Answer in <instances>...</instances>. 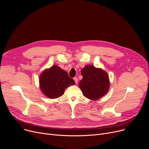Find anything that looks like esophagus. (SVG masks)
Masks as SVG:
<instances>
[{
    "label": "esophagus",
    "instance_id": "34e87169",
    "mask_svg": "<svg viewBox=\"0 0 149 149\" xmlns=\"http://www.w3.org/2000/svg\"><path fill=\"white\" fill-rule=\"evenodd\" d=\"M74 81L75 82V83H78V78L77 77H74Z\"/></svg>",
    "mask_w": 149,
    "mask_h": 149
}]
</instances>
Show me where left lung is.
I'll use <instances>...</instances> for the list:
<instances>
[{
    "instance_id": "1",
    "label": "left lung",
    "mask_w": 149,
    "mask_h": 149,
    "mask_svg": "<svg viewBox=\"0 0 149 149\" xmlns=\"http://www.w3.org/2000/svg\"><path fill=\"white\" fill-rule=\"evenodd\" d=\"M81 74L83 79L79 83V87L85 97L96 100L107 92L109 76L103 70L87 65L81 69Z\"/></svg>"
}]
</instances>
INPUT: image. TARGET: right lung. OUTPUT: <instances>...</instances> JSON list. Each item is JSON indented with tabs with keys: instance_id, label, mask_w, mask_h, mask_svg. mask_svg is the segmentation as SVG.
Wrapping results in <instances>:
<instances>
[{
	"instance_id": "add662e5",
	"label": "right lung",
	"mask_w": 149,
	"mask_h": 149,
	"mask_svg": "<svg viewBox=\"0 0 149 149\" xmlns=\"http://www.w3.org/2000/svg\"><path fill=\"white\" fill-rule=\"evenodd\" d=\"M39 81L42 92L49 98L61 97L67 87L75 84L68 73L57 65L44 70L40 75Z\"/></svg>"
}]
</instances>
